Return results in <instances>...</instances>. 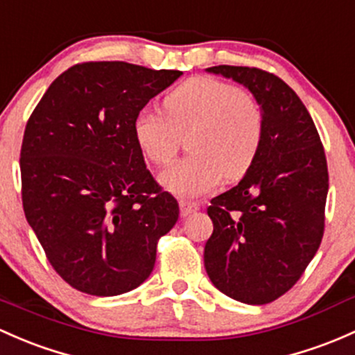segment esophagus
<instances>
[{
    "mask_svg": "<svg viewBox=\"0 0 355 355\" xmlns=\"http://www.w3.org/2000/svg\"><path fill=\"white\" fill-rule=\"evenodd\" d=\"M197 211H199V204L197 202H187V200H182L180 202L182 218H189V216H192Z\"/></svg>",
    "mask_w": 355,
    "mask_h": 355,
    "instance_id": "34e87169",
    "label": "esophagus"
}]
</instances>
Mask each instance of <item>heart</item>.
Returning a JSON list of instances; mask_svg holds the SVG:
<instances>
[{
  "mask_svg": "<svg viewBox=\"0 0 355 355\" xmlns=\"http://www.w3.org/2000/svg\"><path fill=\"white\" fill-rule=\"evenodd\" d=\"M192 155L166 168L159 180L175 196L196 199L227 178L243 177L262 146L263 112L250 93L209 76L189 78L163 100V114L141 110L132 134L144 158L166 165L182 136Z\"/></svg>",
  "mask_w": 355,
  "mask_h": 355,
  "instance_id": "obj_1",
  "label": "heart"
}]
</instances>
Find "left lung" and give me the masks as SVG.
I'll use <instances>...</instances> for the list:
<instances>
[{"label":"left lung","mask_w":355,"mask_h":355,"mask_svg":"<svg viewBox=\"0 0 355 355\" xmlns=\"http://www.w3.org/2000/svg\"><path fill=\"white\" fill-rule=\"evenodd\" d=\"M263 112L262 146L236 187L211 200L214 231L204 248L211 282L246 304L287 293L322 243L327 158L311 115L281 78L243 66H212Z\"/></svg>","instance_id":"8db88e82"}]
</instances>
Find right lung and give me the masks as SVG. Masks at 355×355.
<instances>
[{
  "instance_id": "obj_1",
  "label": "right lung",
  "mask_w": 355,
  "mask_h": 355,
  "mask_svg": "<svg viewBox=\"0 0 355 355\" xmlns=\"http://www.w3.org/2000/svg\"><path fill=\"white\" fill-rule=\"evenodd\" d=\"M182 71L85 62L55 78L20 153L25 218L51 266L81 293L117 296L153 272L178 204L149 173L134 117Z\"/></svg>"
}]
</instances>
